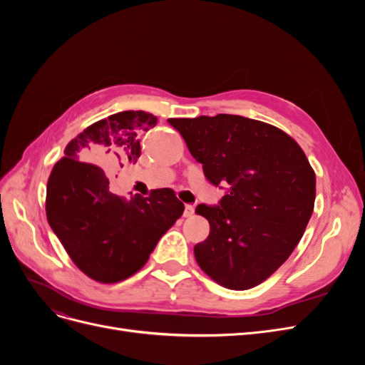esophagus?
I'll use <instances>...</instances> for the list:
<instances>
[{"mask_svg":"<svg viewBox=\"0 0 365 365\" xmlns=\"http://www.w3.org/2000/svg\"><path fill=\"white\" fill-rule=\"evenodd\" d=\"M195 213V207L192 204L184 205V217H190Z\"/></svg>","mask_w":365,"mask_h":365,"instance_id":"1","label":"esophagus"}]
</instances>
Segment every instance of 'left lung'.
Masks as SVG:
<instances>
[{"label":"left lung","mask_w":365,"mask_h":365,"mask_svg":"<svg viewBox=\"0 0 365 365\" xmlns=\"http://www.w3.org/2000/svg\"><path fill=\"white\" fill-rule=\"evenodd\" d=\"M208 182L225 185L217 205L200 204L208 237L195 245L201 269L228 289L267 280L300 242L315 202V173L283 130L242 115L169 118ZM224 189V187H220Z\"/></svg>","instance_id":"obj_1"}]
</instances>
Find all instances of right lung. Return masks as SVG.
Listing matches in <instances>:
<instances>
[{"label":"right lung","mask_w":365,"mask_h":365,"mask_svg":"<svg viewBox=\"0 0 365 365\" xmlns=\"http://www.w3.org/2000/svg\"><path fill=\"white\" fill-rule=\"evenodd\" d=\"M157 125L145 111H121L96 121L65 148L47 184V219L77 268L117 283L143 268L161 236L184 212L170 189L145 197L109 190L106 175L135 163L137 134Z\"/></svg>","instance_id":"right-lung-1"}]
</instances>
